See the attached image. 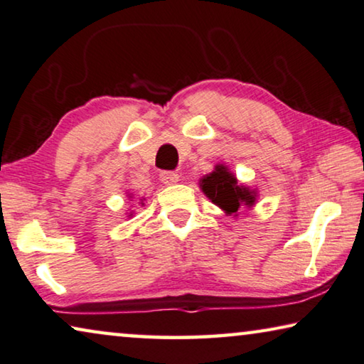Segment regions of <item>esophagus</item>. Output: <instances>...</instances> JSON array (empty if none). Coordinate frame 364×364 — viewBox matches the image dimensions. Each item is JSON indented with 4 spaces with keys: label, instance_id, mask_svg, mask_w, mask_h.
Masks as SVG:
<instances>
[{
    "label": "esophagus",
    "instance_id": "obj_1",
    "mask_svg": "<svg viewBox=\"0 0 364 364\" xmlns=\"http://www.w3.org/2000/svg\"><path fill=\"white\" fill-rule=\"evenodd\" d=\"M161 181H163L166 186H174V183L178 182V174L177 172H163V174H161Z\"/></svg>",
    "mask_w": 364,
    "mask_h": 364
}]
</instances>
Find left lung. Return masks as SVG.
<instances>
[{"mask_svg":"<svg viewBox=\"0 0 364 364\" xmlns=\"http://www.w3.org/2000/svg\"><path fill=\"white\" fill-rule=\"evenodd\" d=\"M200 188L226 215H236L240 206L255 203V190L237 183V178L226 166L218 164L211 174L200 178Z\"/></svg>","mask_w":364,"mask_h":364,"instance_id":"left-lung-1","label":"left lung"}]
</instances>
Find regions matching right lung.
Wrapping results in <instances>:
<instances>
[{
  "mask_svg": "<svg viewBox=\"0 0 364 364\" xmlns=\"http://www.w3.org/2000/svg\"><path fill=\"white\" fill-rule=\"evenodd\" d=\"M141 205H143V200H141Z\"/></svg>",
  "mask_w": 364,
  "mask_h": 364,
  "instance_id": "add662e5",
  "label": "right lung"
}]
</instances>
